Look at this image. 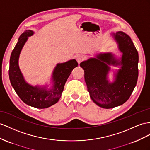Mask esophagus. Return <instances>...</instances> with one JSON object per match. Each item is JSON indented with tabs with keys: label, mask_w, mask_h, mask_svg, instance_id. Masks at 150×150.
Here are the masks:
<instances>
[{
	"label": "esophagus",
	"mask_w": 150,
	"mask_h": 150,
	"mask_svg": "<svg viewBox=\"0 0 150 150\" xmlns=\"http://www.w3.org/2000/svg\"><path fill=\"white\" fill-rule=\"evenodd\" d=\"M76 61H77V62L80 63L84 59V56L83 54H78L76 56Z\"/></svg>",
	"instance_id": "34e87169"
}]
</instances>
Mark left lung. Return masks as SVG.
Wrapping results in <instances>:
<instances>
[{
    "label": "left lung",
    "mask_w": 150,
    "mask_h": 150,
    "mask_svg": "<svg viewBox=\"0 0 150 150\" xmlns=\"http://www.w3.org/2000/svg\"><path fill=\"white\" fill-rule=\"evenodd\" d=\"M122 54L117 57L112 52L98 53L94 57L80 63L90 97L98 106L109 109L124 104L130 98L138 78L139 56L130 37L118 31L111 33ZM111 65L118 66L114 81L110 83L108 75Z\"/></svg>",
    "instance_id": "left-lung-1"
}]
</instances>
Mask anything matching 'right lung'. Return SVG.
I'll use <instances>...</instances> for the list:
<instances>
[{"label":"right lung","instance_id":"1","mask_svg":"<svg viewBox=\"0 0 150 150\" xmlns=\"http://www.w3.org/2000/svg\"><path fill=\"white\" fill-rule=\"evenodd\" d=\"M34 34L28 30L23 33L11 53L9 61V76L11 85L18 96L26 105L43 109L56 104L61 96L64 84L74 68L78 66L75 59L65 63H57L54 68L51 78V86L48 85L32 86L26 81L19 67V57L28 37Z\"/></svg>","mask_w":150,"mask_h":150}]
</instances>
